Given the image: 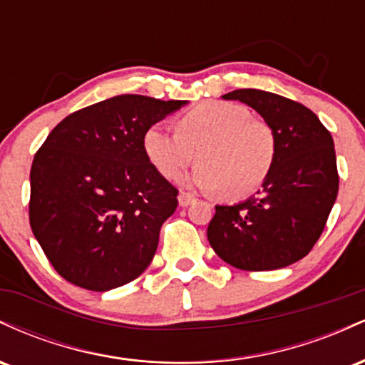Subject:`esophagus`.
Here are the masks:
<instances>
[{
  "label": "esophagus",
  "mask_w": 365,
  "mask_h": 365,
  "mask_svg": "<svg viewBox=\"0 0 365 365\" xmlns=\"http://www.w3.org/2000/svg\"><path fill=\"white\" fill-rule=\"evenodd\" d=\"M195 202V197L192 195V194H188V192H180V195H178V204L182 207H187V206H190V204H194Z\"/></svg>",
  "instance_id": "obj_1"
}]
</instances>
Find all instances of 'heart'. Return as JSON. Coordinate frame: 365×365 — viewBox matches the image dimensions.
Segmentation results:
<instances>
[{
    "label": "heart",
    "mask_w": 365,
    "mask_h": 365,
    "mask_svg": "<svg viewBox=\"0 0 365 365\" xmlns=\"http://www.w3.org/2000/svg\"><path fill=\"white\" fill-rule=\"evenodd\" d=\"M144 153L165 178H177L199 156L188 182L226 197L257 190L273 170L276 135L267 121L252 118L245 106L209 101L192 108L177 128L154 123L145 130Z\"/></svg>",
    "instance_id": "1"
}]
</instances>
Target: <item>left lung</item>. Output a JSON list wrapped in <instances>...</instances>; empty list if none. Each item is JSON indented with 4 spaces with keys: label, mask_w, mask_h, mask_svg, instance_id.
Here are the masks:
<instances>
[{
    "label": "left lung",
    "mask_w": 365,
    "mask_h": 365,
    "mask_svg": "<svg viewBox=\"0 0 365 365\" xmlns=\"http://www.w3.org/2000/svg\"><path fill=\"white\" fill-rule=\"evenodd\" d=\"M223 99L245 103L273 127L276 158L257 195L216 206L207 240L238 269L287 267L311 252L336 200L333 137L309 108L273 92L238 89Z\"/></svg>",
    "instance_id": "8db88e82"
}]
</instances>
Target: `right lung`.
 Listing matches in <instances>:
<instances>
[{"label":"right lung","mask_w":365,"mask_h":365,"mask_svg":"<svg viewBox=\"0 0 365 365\" xmlns=\"http://www.w3.org/2000/svg\"><path fill=\"white\" fill-rule=\"evenodd\" d=\"M183 104L115 96L61 120L36 153L29 220L66 282L106 292L153 261L178 190L154 168L142 139Z\"/></svg>","instance_id":"right-lung-1"}]
</instances>
